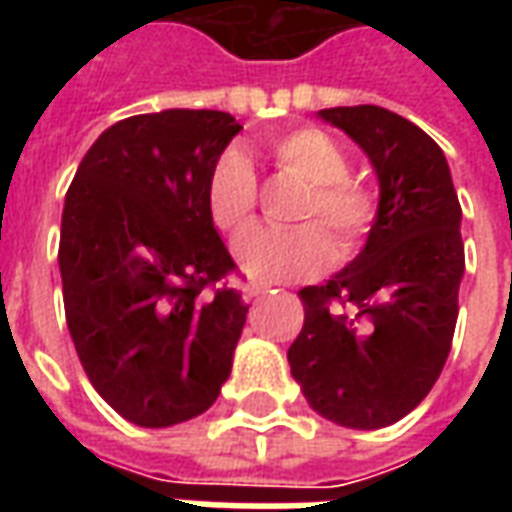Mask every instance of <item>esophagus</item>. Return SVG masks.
<instances>
[{"label": "esophagus", "mask_w": 512, "mask_h": 512, "mask_svg": "<svg viewBox=\"0 0 512 512\" xmlns=\"http://www.w3.org/2000/svg\"><path fill=\"white\" fill-rule=\"evenodd\" d=\"M263 293H268V285H263V282H249V285H244L246 301L257 299V296H263Z\"/></svg>", "instance_id": "obj_1"}]
</instances>
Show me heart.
Wrapping results in <instances>:
<instances>
[{"label": "heart", "mask_w": 512, "mask_h": 512, "mask_svg": "<svg viewBox=\"0 0 512 512\" xmlns=\"http://www.w3.org/2000/svg\"><path fill=\"white\" fill-rule=\"evenodd\" d=\"M277 167L307 183L296 205V219H318L332 230L340 255L354 252L376 219L373 194L348 178V156L332 136L318 128H296L268 142ZM257 205V178L241 150H227L208 175V211L222 233H241L252 222ZM235 263L252 279L307 277L332 257V241L317 222H301L288 230L255 227L233 246Z\"/></svg>", "instance_id": "1"}]
</instances>
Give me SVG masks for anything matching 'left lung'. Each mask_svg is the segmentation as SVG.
<instances>
[{"instance_id": "8db88e82", "label": "left lung", "mask_w": 512, "mask_h": 512, "mask_svg": "<svg viewBox=\"0 0 512 512\" xmlns=\"http://www.w3.org/2000/svg\"><path fill=\"white\" fill-rule=\"evenodd\" d=\"M370 158L378 211L365 249L299 290L290 373L321 417L376 430L425 400L450 356L463 277L461 202L441 147L381 106L321 109Z\"/></svg>"}]
</instances>
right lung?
<instances>
[{
  "label": "right lung",
  "instance_id": "1",
  "mask_svg": "<svg viewBox=\"0 0 512 512\" xmlns=\"http://www.w3.org/2000/svg\"><path fill=\"white\" fill-rule=\"evenodd\" d=\"M241 131L213 109L120 120L95 139L65 194V321L95 392L142 428L213 406L249 304L208 211V175Z\"/></svg>",
  "mask_w": 512,
  "mask_h": 512
}]
</instances>
